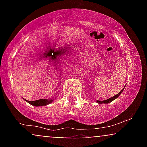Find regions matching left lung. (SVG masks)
I'll return each instance as SVG.
<instances>
[{
	"label": "left lung",
	"mask_w": 147,
	"mask_h": 147,
	"mask_svg": "<svg viewBox=\"0 0 147 147\" xmlns=\"http://www.w3.org/2000/svg\"><path fill=\"white\" fill-rule=\"evenodd\" d=\"M124 88H125V87H124V88H122V90H121L120 92H119V93L117 94V95H115V96H113V97H111V98H109V99H106V100H103V101L97 100V101H96V102L98 103V104H109V103L113 102V101L115 100V99H117V97H119V96L121 94H122V92H123V90H124Z\"/></svg>",
	"instance_id": "1"
}]
</instances>
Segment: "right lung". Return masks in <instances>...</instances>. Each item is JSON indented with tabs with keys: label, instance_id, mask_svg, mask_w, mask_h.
Returning a JSON list of instances; mask_svg holds the SVG:
<instances>
[{
	"label": "right lung",
	"instance_id": "obj_1",
	"mask_svg": "<svg viewBox=\"0 0 147 147\" xmlns=\"http://www.w3.org/2000/svg\"><path fill=\"white\" fill-rule=\"evenodd\" d=\"M25 101H26L27 102L29 103L30 104L34 106H46L50 104V103H52L53 102L55 99H38V100H36V101H28L26 100V99H23Z\"/></svg>",
	"mask_w": 147,
	"mask_h": 147
}]
</instances>
